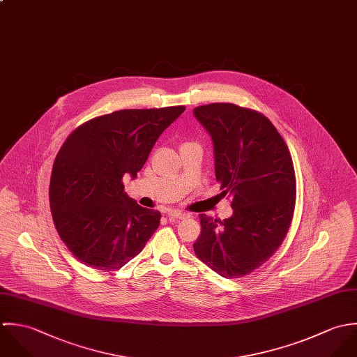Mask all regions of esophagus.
I'll return each mask as SVG.
<instances>
[{
    "label": "esophagus",
    "mask_w": 357,
    "mask_h": 357,
    "mask_svg": "<svg viewBox=\"0 0 357 357\" xmlns=\"http://www.w3.org/2000/svg\"><path fill=\"white\" fill-rule=\"evenodd\" d=\"M168 216H169V218H175V219H183V218H188L189 214H185V213L176 211V210H171V211L168 213Z\"/></svg>",
    "instance_id": "34e87169"
}]
</instances>
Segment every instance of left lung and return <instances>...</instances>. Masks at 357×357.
<instances>
[{
    "label": "left lung",
    "mask_w": 357,
    "mask_h": 357,
    "mask_svg": "<svg viewBox=\"0 0 357 357\" xmlns=\"http://www.w3.org/2000/svg\"><path fill=\"white\" fill-rule=\"evenodd\" d=\"M214 142L215 176L233 215H200L195 252L226 279L262 266L282 245L296 199L295 171L284 139L262 113L234 103L195 109Z\"/></svg>",
    "instance_id": "left-lung-1"
}]
</instances>
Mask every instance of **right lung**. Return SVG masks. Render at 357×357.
Wrapping results in <instances>:
<instances>
[{
	"label": "right lung",
	"instance_id": "obj_1",
	"mask_svg": "<svg viewBox=\"0 0 357 357\" xmlns=\"http://www.w3.org/2000/svg\"><path fill=\"white\" fill-rule=\"evenodd\" d=\"M185 106L126 109L77 127L54 161L50 206L73 255L105 272L135 258L160 225V211L124 193L126 174L137 176L162 131Z\"/></svg>",
	"mask_w": 357,
	"mask_h": 357
}]
</instances>
